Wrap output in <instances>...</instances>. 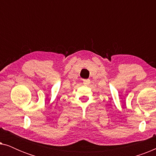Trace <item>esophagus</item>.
Segmentation results:
<instances>
[{"mask_svg":"<svg viewBox=\"0 0 156 156\" xmlns=\"http://www.w3.org/2000/svg\"><path fill=\"white\" fill-rule=\"evenodd\" d=\"M83 83H84V84H85V85H88V84H89V83H90V80H83Z\"/></svg>","mask_w":156,"mask_h":156,"instance_id":"obj_1","label":"esophagus"}]
</instances>
